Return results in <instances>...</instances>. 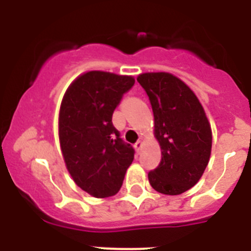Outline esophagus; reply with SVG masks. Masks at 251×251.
Instances as JSON below:
<instances>
[{"label":"esophagus","instance_id":"34e87169","mask_svg":"<svg viewBox=\"0 0 251 251\" xmlns=\"http://www.w3.org/2000/svg\"><path fill=\"white\" fill-rule=\"evenodd\" d=\"M142 147H143V142H142V141H138L136 145H134V148H136L137 152H139V151L142 150Z\"/></svg>","mask_w":251,"mask_h":251}]
</instances>
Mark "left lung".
Listing matches in <instances>:
<instances>
[{
	"instance_id": "8db88e82",
	"label": "left lung",
	"mask_w": 251,
	"mask_h": 251,
	"mask_svg": "<svg viewBox=\"0 0 251 251\" xmlns=\"http://www.w3.org/2000/svg\"><path fill=\"white\" fill-rule=\"evenodd\" d=\"M137 81L146 90L161 147L158 167L148 181L163 195H181L196 185L210 159L212 132L200 100L170 73H145Z\"/></svg>"
}]
</instances>
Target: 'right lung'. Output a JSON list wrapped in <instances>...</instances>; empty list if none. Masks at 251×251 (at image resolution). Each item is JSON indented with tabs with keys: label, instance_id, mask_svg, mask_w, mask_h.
Returning <instances> with one entry per match:
<instances>
[{
	"label": "right lung",
	"instance_id": "add662e5",
	"mask_svg": "<svg viewBox=\"0 0 251 251\" xmlns=\"http://www.w3.org/2000/svg\"><path fill=\"white\" fill-rule=\"evenodd\" d=\"M134 77L106 72L77 76L64 94L59 139L69 174L81 190L97 199L115 195L134 158L112 123L113 112Z\"/></svg>",
	"mask_w": 251,
	"mask_h": 251
}]
</instances>
